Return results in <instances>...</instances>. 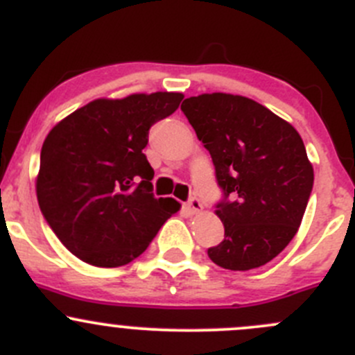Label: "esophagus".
I'll return each mask as SVG.
<instances>
[{
    "mask_svg": "<svg viewBox=\"0 0 355 355\" xmlns=\"http://www.w3.org/2000/svg\"><path fill=\"white\" fill-rule=\"evenodd\" d=\"M187 208L191 213H199L202 209V202L199 201V198L192 196V198L187 201Z\"/></svg>",
    "mask_w": 355,
    "mask_h": 355,
    "instance_id": "obj_1",
    "label": "esophagus"
}]
</instances>
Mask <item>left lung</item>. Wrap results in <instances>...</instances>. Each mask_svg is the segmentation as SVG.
<instances>
[{"label":"left lung","instance_id":"obj_1","mask_svg":"<svg viewBox=\"0 0 355 355\" xmlns=\"http://www.w3.org/2000/svg\"><path fill=\"white\" fill-rule=\"evenodd\" d=\"M182 112L211 156L225 229L208 257L229 270H251L276 258L300 227L314 185L297 130L251 98L205 94Z\"/></svg>","mask_w":355,"mask_h":355}]
</instances>
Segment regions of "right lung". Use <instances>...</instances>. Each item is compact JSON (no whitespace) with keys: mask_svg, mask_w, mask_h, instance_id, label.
<instances>
[{"mask_svg":"<svg viewBox=\"0 0 355 355\" xmlns=\"http://www.w3.org/2000/svg\"><path fill=\"white\" fill-rule=\"evenodd\" d=\"M184 95L157 92L86 104L41 147L37 202L60 243L95 267H121L147 250L180 205L156 198L144 149L154 123Z\"/></svg>","mask_w":355,"mask_h":355,"instance_id":"1","label":"right lung"}]
</instances>
